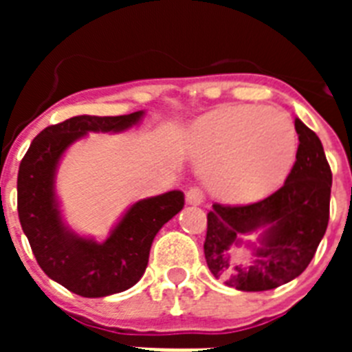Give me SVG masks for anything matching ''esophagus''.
Returning a JSON list of instances; mask_svg holds the SVG:
<instances>
[{
    "label": "esophagus",
    "mask_w": 352,
    "mask_h": 352,
    "mask_svg": "<svg viewBox=\"0 0 352 352\" xmlns=\"http://www.w3.org/2000/svg\"><path fill=\"white\" fill-rule=\"evenodd\" d=\"M186 203L192 204V206H201L204 203V194L199 186H190L186 190Z\"/></svg>",
    "instance_id": "esophagus-1"
}]
</instances>
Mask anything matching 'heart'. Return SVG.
Returning a JSON list of instances; mask_svg holds the SVG:
<instances>
[{"mask_svg":"<svg viewBox=\"0 0 352 352\" xmlns=\"http://www.w3.org/2000/svg\"><path fill=\"white\" fill-rule=\"evenodd\" d=\"M296 151L294 123L278 107H222L195 130V157L208 186L234 203L275 192L291 173Z\"/></svg>","mask_w":352,"mask_h":352,"instance_id":"heart-1","label":"heart"}]
</instances>
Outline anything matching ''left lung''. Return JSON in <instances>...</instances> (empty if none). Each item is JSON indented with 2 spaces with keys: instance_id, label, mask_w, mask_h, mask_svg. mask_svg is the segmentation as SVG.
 Returning a JSON list of instances; mask_svg holds the SVG:
<instances>
[{
  "instance_id": "left-lung-1",
  "label": "left lung",
  "mask_w": 352,
  "mask_h": 352,
  "mask_svg": "<svg viewBox=\"0 0 352 352\" xmlns=\"http://www.w3.org/2000/svg\"><path fill=\"white\" fill-rule=\"evenodd\" d=\"M294 129L300 141L296 162L282 188L247 206L214 203L208 213V268L238 291H270L300 276L328 227L331 169L316 132L300 118ZM257 230L263 231L257 244L244 239ZM239 246L251 250L250 263L232 259Z\"/></svg>"
}]
</instances>
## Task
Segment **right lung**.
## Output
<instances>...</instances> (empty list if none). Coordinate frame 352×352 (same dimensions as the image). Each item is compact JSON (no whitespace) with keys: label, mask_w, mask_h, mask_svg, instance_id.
I'll use <instances>...</instances> for the list:
<instances>
[{"label":"right lung","mask_w":352,"mask_h":352,"mask_svg":"<svg viewBox=\"0 0 352 352\" xmlns=\"http://www.w3.org/2000/svg\"><path fill=\"white\" fill-rule=\"evenodd\" d=\"M144 111L125 116H74L36 135L17 176V211L31 250L43 273L84 298H104L126 291L141 280L149 248L164 223L185 204L182 190H170L133 203L105 241L74 232L63 222L56 195L61 157L89 132H125Z\"/></svg>","instance_id":"add662e5"}]
</instances>
